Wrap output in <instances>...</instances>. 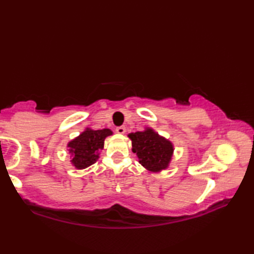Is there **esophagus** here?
<instances>
[{
  "label": "esophagus",
  "instance_id": "34e87169",
  "mask_svg": "<svg viewBox=\"0 0 254 254\" xmlns=\"http://www.w3.org/2000/svg\"><path fill=\"white\" fill-rule=\"evenodd\" d=\"M116 132L119 133V134H124V133H126V127H118L116 128Z\"/></svg>",
  "mask_w": 254,
  "mask_h": 254
}]
</instances>
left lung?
Wrapping results in <instances>:
<instances>
[{
    "label": "left lung",
    "instance_id": "left-lung-1",
    "mask_svg": "<svg viewBox=\"0 0 254 254\" xmlns=\"http://www.w3.org/2000/svg\"><path fill=\"white\" fill-rule=\"evenodd\" d=\"M127 136L132 141V152L137 155L144 168L152 172L167 169L174 154V145L170 141L150 127L142 132L130 133Z\"/></svg>",
    "mask_w": 254,
    "mask_h": 254
}]
</instances>
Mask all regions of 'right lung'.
Returning a JSON list of instances; mask_svg holds the SVG:
<instances>
[{
  "instance_id": "add662e5",
  "label": "right lung",
  "mask_w": 254,
  "mask_h": 254,
  "mask_svg": "<svg viewBox=\"0 0 254 254\" xmlns=\"http://www.w3.org/2000/svg\"><path fill=\"white\" fill-rule=\"evenodd\" d=\"M112 135L109 128L91 130L87 127L77 137L67 144L68 152L72 155L71 163L76 169H85L95 164L99 158V150L104 148L105 138Z\"/></svg>"
}]
</instances>
